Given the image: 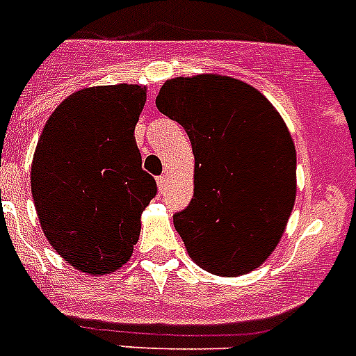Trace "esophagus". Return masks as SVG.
Masks as SVG:
<instances>
[{
    "instance_id": "34e87169",
    "label": "esophagus",
    "mask_w": 356,
    "mask_h": 356,
    "mask_svg": "<svg viewBox=\"0 0 356 356\" xmlns=\"http://www.w3.org/2000/svg\"><path fill=\"white\" fill-rule=\"evenodd\" d=\"M157 188H159V193H164V190H166V177L164 175L157 177Z\"/></svg>"
}]
</instances>
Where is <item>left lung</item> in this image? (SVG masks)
Returning a JSON list of instances; mask_svg holds the SVG:
<instances>
[{"label": "left lung", "mask_w": 356, "mask_h": 356, "mask_svg": "<svg viewBox=\"0 0 356 356\" xmlns=\"http://www.w3.org/2000/svg\"><path fill=\"white\" fill-rule=\"evenodd\" d=\"M157 108L192 141L193 199L173 217L188 255L208 273L238 277L273 253L297 197V152L273 104L219 74L173 77Z\"/></svg>", "instance_id": "obj_1"}]
</instances>
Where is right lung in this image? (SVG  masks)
I'll list each match as a JSON object with an SVG mask.
<instances>
[{
	"label": "right lung",
	"instance_id": "right-lung-1",
	"mask_svg": "<svg viewBox=\"0 0 356 356\" xmlns=\"http://www.w3.org/2000/svg\"><path fill=\"white\" fill-rule=\"evenodd\" d=\"M146 86H88L58 104L31 168L43 234L76 270L106 275L132 257L157 186L143 172L134 130Z\"/></svg>",
	"mask_w": 356,
	"mask_h": 356
}]
</instances>
